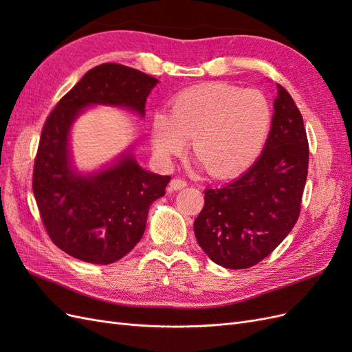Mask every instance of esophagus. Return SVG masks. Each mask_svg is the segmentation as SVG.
Listing matches in <instances>:
<instances>
[{
  "label": "esophagus",
  "mask_w": 352,
  "mask_h": 352,
  "mask_svg": "<svg viewBox=\"0 0 352 352\" xmlns=\"http://www.w3.org/2000/svg\"><path fill=\"white\" fill-rule=\"evenodd\" d=\"M188 184H186V180H184V179H179V177H175V179H172L170 180V189H173V190H179V189H184L185 186H186Z\"/></svg>",
  "instance_id": "1"
}]
</instances>
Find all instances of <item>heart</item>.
<instances>
[{"instance_id":"obj_1","label":"heart","mask_w":352,"mask_h":352,"mask_svg":"<svg viewBox=\"0 0 352 352\" xmlns=\"http://www.w3.org/2000/svg\"><path fill=\"white\" fill-rule=\"evenodd\" d=\"M272 126V107L260 91L210 82L179 92L170 113L157 111L151 140L157 155L170 160L190 150L207 173L236 176L261 154Z\"/></svg>"}]
</instances>
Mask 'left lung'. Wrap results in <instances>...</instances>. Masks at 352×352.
<instances>
[{"mask_svg": "<svg viewBox=\"0 0 352 352\" xmlns=\"http://www.w3.org/2000/svg\"><path fill=\"white\" fill-rule=\"evenodd\" d=\"M308 154L302 116L278 85L272 129L257 162L233 182L204 192L194 232L212 261L248 269L287 236L300 217Z\"/></svg>", "mask_w": 352, "mask_h": 352, "instance_id": "8db88e82", "label": "left lung"}]
</instances>
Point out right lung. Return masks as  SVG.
I'll return each mask as SVG.
<instances>
[{
	"label": "right lung",
	"mask_w": 352,
	"mask_h": 352,
	"mask_svg": "<svg viewBox=\"0 0 352 352\" xmlns=\"http://www.w3.org/2000/svg\"><path fill=\"white\" fill-rule=\"evenodd\" d=\"M157 82L136 69L104 63L85 74L47 117L32 189L48 236L74 258L110 264L131 252L144 235L150 206L166 194L170 176L146 172L131 154L98 173H76L70 163V126L91 104L144 116Z\"/></svg>",
	"instance_id": "add662e5"
}]
</instances>
